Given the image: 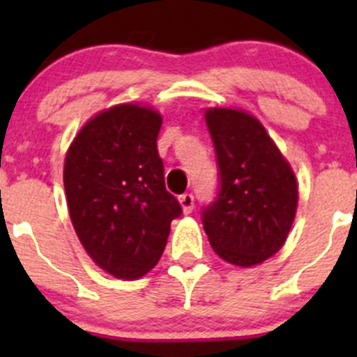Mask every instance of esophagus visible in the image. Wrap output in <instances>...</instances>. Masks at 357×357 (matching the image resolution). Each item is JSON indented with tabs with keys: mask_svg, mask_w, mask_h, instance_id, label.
<instances>
[{
	"mask_svg": "<svg viewBox=\"0 0 357 357\" xmlns=\"http://www.w3.org/2000/svg\"><path fill=\"white\" fill-rule=\"evenodd\" d=\"M179 204H181L183 212H185V214H190V212L193 211V205H195V199H193L192 193H183V195L179 197Z\"/></svg>",
	"mask_w": 357,
	"mask_h": 357,
	"instance_id": "obj_1",
	"label": "esophagus"
}]
</instances>
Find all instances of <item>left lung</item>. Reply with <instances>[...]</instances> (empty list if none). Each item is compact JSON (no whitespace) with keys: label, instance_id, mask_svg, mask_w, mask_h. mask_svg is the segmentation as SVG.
<instances>
[{"label":"left lung","instance_id":"1","mask_svg":"<svg viewBox=\"0 0 357 357\" xmlns=\"http://www.w3.org/2000/svg\"><path fill=\"white\" fill-rule=\"evenodd\" d=\"M219 167V192L202 211L215 254L242 268L282 248L297 211V181L264 126L236 109H207Z\"/></svg>","mask_w":357,"mask_h":357}]
</instances>
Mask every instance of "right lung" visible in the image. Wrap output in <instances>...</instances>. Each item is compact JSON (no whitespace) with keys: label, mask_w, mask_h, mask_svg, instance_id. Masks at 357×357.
<instances>
[{"label":"right lung","mask_w":357,"mask_h":357,"mask_svg":"<svg viewBox=\"0 0 357 357\" xmlns=\"http://www.w3.org/2000/svg\"><path fill=\"white\" fill-rule=\"evenodd\" d=\"M158 112L122 103L88 121L63 165L68 214L89 257L115 278L149 273L181 205L165 190Z\"/></svg>","instance_id":"obj_1"}]
</instances>
